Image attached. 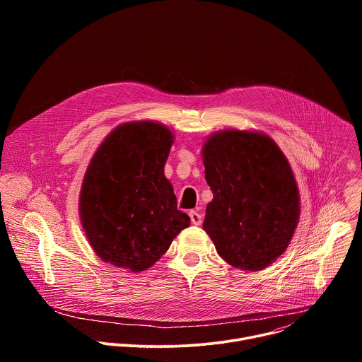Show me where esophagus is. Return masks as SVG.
<instances>
[{
	"label": "esophagus",
	"instance_id": "1",
	"mask_svg": "<svg viewBox=\"0 0 362 362\" xmlns=\"http://www.w3.org/2000/svg\"><path fill=\"white\" fill-rule=\"evenodd\" d=\"M189 216H190V222H192L194 226H199V225L202 223V215H200V214L192 211V212L189 214Z\"/></svg>",
	"mask_w": 362,
	"mask_h": 362
}]
</instances>
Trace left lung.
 <instances>
[{"label":"left lung","instance_id":"obj_1","mask_svg":"<svg viewBox=\"0 0 362 362\" xmlns=\"http://www.w3.org/2000/svg\"><path fill=\"white\" fill-rule=\"evenodd\" d=\"M202 158L214 193L203 229L229 265L262 271L286 250L300 215L288 159L268 134L236 129L209 136Z\"/></svg>","mask_w":362,"mask_h":362}]
</instances>
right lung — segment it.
<instances>
[{
  "label": "right lung",
  "mask_w": 362,
  "mask_h": 362,
  "mask_svg": "<svg viewBox=\"0 0 362 362\" xmlns=\"http://www.w3.org/2000/svg\"><path fill=\"white\" fill-rule=\"evenodd\" d=\"M173 133L143 120L117 126L86 170L78 212L90 246L101 261L130 272L156 264L190 225L177 211L165 165Z\"/></svg>",
  "instance_id": "add662e5"
}]
</instances>
